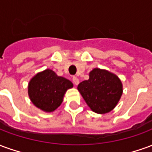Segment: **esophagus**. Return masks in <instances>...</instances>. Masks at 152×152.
Masks as SVG:
<instances>
[{"instance_id":"34e87169","label":"esophagus","mask_w":152,"mask_h":152,"mask_svg":"<svg viewBox=\"0 0 152 152\" xmlns=\"http://www.w3.org/2000/svg\"><path fill=\"white\" fill-rule=\"evenodd\" d=\"M72 81L76 86H77V85L79 84V79H78L77 77H76V76H74V77L72 78Z\"/></svg>"}]
</instances>
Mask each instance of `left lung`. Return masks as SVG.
Here are the masks:
<instances>
[{"mask_svg":"<svg viewBox=\"0 0 152 152\" xmlns=\"http://www.w3.org/2000/svg\"><path fill=\"white\" fill-rule=\"evenodd\" d=\"M89 80L80 82L78 91L93 112L106 114L112 112L123 94V85L115 74L107 70L94 68Z\"/></svg>","mask_w":152,"mask_h":152,"instance_id":"left-lung-1","label":"left lung"}]
</instances>
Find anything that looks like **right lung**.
Masks as SVG:
<instances>
[{"label": "right lung", "mask_w": 152, "mask_h": 152, "mask_svg": "<svg viewBox=\"0 0 152 152\" xmlns=\"http://www.w3.org/2000/svg\"><path fill=\"white\" fill-rule=\"evenodd\" d=\"M72 87L69 80L58 76L52 70L45 69L30 80L28 93L35 107L45 112H53L62 104L66 90Z\"/></svg>", "instance_id": "obj_1"}]
</instances>
